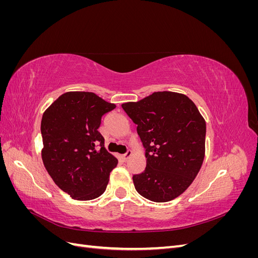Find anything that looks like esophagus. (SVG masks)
I'll use <instances>...</instances> for the list:
<instances>
[{"label": "esophagus", "mask_w": 258, "mask_h": 258, "mask_svg": "<svg viewBox=\"0 0 258 258\" xmlns=\"http://www.w3.org/2000/svg\"><path fill=\"white\" fill-rule=\"evenodd\" d=\"M131 155H132V152L131 151H127L126 153H124L121 157H122V159L126 161V160H128L130 157H131Z\"/></svg>", "instance_id": "34e87169"}]
</instances>
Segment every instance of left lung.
I'll return each instance as SVG.
<instances>
[{"instance_id":"obj_1","label":"left lung","mask_w":258,"mask_h":258,"mask_svg":"<svg viewBox=\"0 0 258 258\" xmlns=\"http://www.w3.org/2000/svg\"><path fill=\"white\" fill-rule=\"evenodd\" d=\"M137 124L145 148L146 167L132 176L137 191L155 202L183 194L197 176L206 152V120L185 95L154 92L121 104Z\"/></svg>"}]
</instances>
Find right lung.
<instances>
[{
    "label": "right lung",
    "instance_id": "1",
    "mask_svg": "<svg viewBox=\"0 0 258 258\" xmlns=\"http://www.w3.org/2000/svg\"><path fill=\"white\" fill-rule=\"evenodd\" d=\"M115 107L93 92L70 91L43 114L44 166L59 188L73 199L92 200L106 189L118 160L105 150L98 129L102 116Z\"/></svg>",
    "mask_w": 258,
    "mask_h": 258
}]
</instances>
